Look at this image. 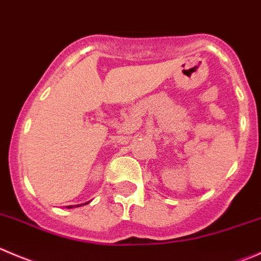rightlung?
<instances>
[{
	"instance_id": "obj_1",
	"label": "right lung",
	"mask_w": 261,
	"mask_h": 261,
	"mask_svg": "<svg viewBox=\"0 0 261 261\" xmlns=\"http://www.w3.org/2000/svg\"><path fill=\"white\" fill-rule=\"evenodd\" d=\"M88 203H89V201H88ZM88 203H85V204H88ZM85 204H82V205H85ZM82 205H75V206H82ZM67 208H74V205H69Z\"/></svg>"
}]
</instances>
